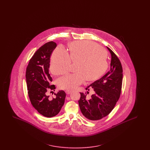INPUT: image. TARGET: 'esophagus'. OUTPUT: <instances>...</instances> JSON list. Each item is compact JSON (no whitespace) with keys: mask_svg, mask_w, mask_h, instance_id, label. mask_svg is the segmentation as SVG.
I'll return each instance as SVG.
<instances>
[{"mask_svg":"<svg viewBox=\"0 0 150 150\" xmlns=\"http://www.w3.org/2000/svg\"><path fill=\"white\" fill-rule=\"evenodd\" d=\"M65 92L67 94H70V93H71L72 91H71V90H66Z\"/></svg>","mask_w":150,"mask_h":150,"instance_id":"obj_1","label":"esophagus"}]
</instances>
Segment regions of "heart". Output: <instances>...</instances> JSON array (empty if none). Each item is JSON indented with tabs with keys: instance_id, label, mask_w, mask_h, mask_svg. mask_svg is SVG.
Listing matches in <instances>:
<instances>
[{
	"instance_id": "1",
	"label": "heart",
	"mask_w": 150,
	"mask_h": 150,
	"mask_svg": "<svg viewBox=\"0 0 150 150\" xmlns=\"http://www.w3.org/2000/svg\"><path fill=\"white\" fill-rule=\"evenodd\" d=\"M70 55L62 46H58L50 58V70L54 75L67 72L69 65L77 61L74 74L58 79L57 84L62 89H72L82 84L86 79L96 80L101 77L108 68L106 52L98 44L89 40L75 41L69 45Z\"/></svg>"
}]
</instances>
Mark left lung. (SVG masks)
<instances>
[{
  "label": "left lung",
  "instance_id": "8db88e82",
  "mask_svg": "<svg viewBox=\"0 0 150 150\" xmlns=\"http://www.w3.org/2000/svg\"><path fill=\"white\" fill-rule=\"evenodd\" d=\"M107 48L111 55L110 71L86 88L88 91L92 89L94 92L90 98H86V94L80 93L81 97L78 101L81 113L91 120H100L109 114L121 94L122 81L121 62L114 52L107 47Z\"/></svg>",
  "mask_w": 150,
  "mask_h": 150
}]
</instances>
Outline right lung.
Here are the masks:
<instances>
[{"instance_id":"add662e5","label":"right lung","mask_w":150,"mask_h":150,"mask_svg":"<svg viewBox=\"0 0 150 150\" xmlns=\"http://www.w3.org/2000/svg\"><path fill=\"white\" fill-rule=\"evenodd\" d=\"M57 47L54 42L45 43L40 47L30 59L26 71V80L29 98L33 106L45 117L57 115L64 105L66 93L59 91L51 98L48 93L54 91V85H51L52 78L49 73L50 57Z\"/></svg>"}]
</instances>
